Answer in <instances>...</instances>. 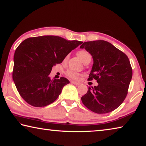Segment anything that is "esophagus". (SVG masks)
Instances as JSON below:
<instances>
[{"instance_id": "34e87169", "label": "esophagus", "mask_w": 146, "mask_h": 146, "mask_svg": "<svg viewBox=\"0 0 146 146\" xmlns=\"http://www.w3.org/2000/svg\"><path fill=\"white\" fill-rule=\"evenodd\" d=\"M71 83L73 84L76 85V86H78V85H80V83H79V82H75V81H71Z\"/></svg>"}]
</instances>
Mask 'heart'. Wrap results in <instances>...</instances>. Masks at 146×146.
I'll return each instance as SVG.
<instances>
[{
    "label": "heart",
    "mask_w": 146,
    "mask_h": 146,
    "mask_svg": "<svg viewBox=\"0 0 146 146\" xmlns=\"http://www.w3.org/2000/svg\"><path fill=\"white\" fill-rule=\"evenodd\" d=\"M77 55L79 56L81 60H82L83 62L84 61L86 58H87L88 56H91L90 54L89 53L88 51H86L85 50H80L77 52ZM68 57V55H67L64 58V60H67V58ZM66 75L67 76H68L69 78H70L71 79H75V80H76V79L78 78L79 76V74L77 73L76 72H75V71H71V70H68V71H66Z\"/></svg>",
    "instance_id": "heart-1"
}]
</instances>
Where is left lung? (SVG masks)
Segmentation results:
<instances>
[{"label": "left lung", "instance_id": "8db88e82", "mask_svg": "<svg viewBox=\"0 0 146 146\" xmlns=\"http://www.w3.org/2000/svg\"><path fill=\"white\" fill-rule=\"evenodd\" d=\"M93 59L88 80L98 83L89 87L81 98L83 104L93 112L104 114L122 104L127 95L133 71L127 56L105 40L85 42L80 46Z\"/></svg>", "mask_w": 146, "mask_h": 146}]
</instances>
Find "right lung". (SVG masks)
<instances>
[{
    "label": "right lung",
    "mask_w": 146,
    "mask_h": 146,
    "mask_svg": "<svg viewBox=\"0 0 146 146\" xmlns=\"http://www.w3.org/2000/svg\"><path fill=\"white\" fill-rule=\"evenodd\" d=\"M82 42L57 36H41L24 40L14 55L13 80L21 97L34 107H44L57 99L67 78L51 79L52 67L60 64Z\"/></svg>",
    "instance_id": "add662e5"
}]
</instances>
